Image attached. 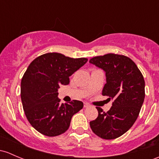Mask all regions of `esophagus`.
<instances>
[{"instance_id":"1","label":"esophagus","mask_w":159,"mask_h":159,"mask_svg":"<svg viewBox=\"0 0 159 159\" xmlns=\"http://www.w3.org/2000/svg\"><path fill=\"white\" fill-rule=\"evenodd\" d=\"M90 106H91V105H90L88 103H84V108L89 107Z\"/></svg>"}]
</instances>
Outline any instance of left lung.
I'll return each instance as SVG.
<instances>
[{
    "instance_id": "left-lung-1",
    "label": "left lung",
    "mask_w": 159,
    "mask_h": 159,
    "mask_svg": "<svg viewBox=\"0 0 159 159\" xmlns=\"http://www.w3.org/2000/svg\"><path fill=\"white\" fill-rule=\"evenodd\" d=\"M89 61L106 72L102 94L113 99L107 112L96 107L98 116L90 126L101 139H114L127 132L139 114L145 98L144 78L134 61L123 55L108 53Z\"/></svg>"
}]
</instances>
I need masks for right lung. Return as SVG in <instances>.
<instances>
[{
    "label": "right lung",
    "instance_id": "obj_1",
    "mask_svg": "<svg viewBox=\"0 0 159 159\" xmlns=\"http://www.w3.org/2000/svg\"><path fill=\"white\" fill-rule=\"evenodd\" d=\"M88 61L58 52L35 58L21 80L20 96L28 121L35 129L47 136H56L68 130L73 115L84 106L73 100L61 103L58 98L59 85L69 84V77Z\"/></svg>",
    "mask_w": 159,
    "mask_h": 159
}]
</instances>
